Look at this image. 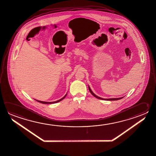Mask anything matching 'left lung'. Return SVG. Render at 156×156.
I'll return each mask as SVG.
<instances>
[{"mask_svg": "<svg viewBox=\"0 0 156 156\" xmlns=\"http://www.w3.org/2000/svg\"><path fill=\"white\" fill-rule=\"evenodd\" d=\"M88 89H89V91L94 97H95L99 99H102V100H105V101H116V100H119V99H122L123 97H120V98H109V99H105V98H101L97 96L95 94H94V92L92 91H91V88L88 86Z\"/></svg>", "mask_w": 156, "mask_h": 156, "instance_id": "obj_1", "label": "left lung"}]
</instances>
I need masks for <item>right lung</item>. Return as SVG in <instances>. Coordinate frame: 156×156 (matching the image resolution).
<instances>
[{
	"instance_id": "add662e5",
	"label": "right lung",
	"mask_w": 156,
	"mask_h": 156,
	"mask_svg": "<svg viewBox=\"0 0 156 156\" xmlns=\"http://www.w3.org/2000/svg\"><path fill=\"white\" fill-rule=\"evenodd\" d=\"M66 95H67V94H66L65 95V96L64 97H62V98H61V99H59V100H58L57 101H55V102H43V101H37V100H36V101H37V102H40V103H43V104H53V103H57V102H60V101H62V99H64V98H65V97L66 96Z\"/></svg>"
}]
</instances>
